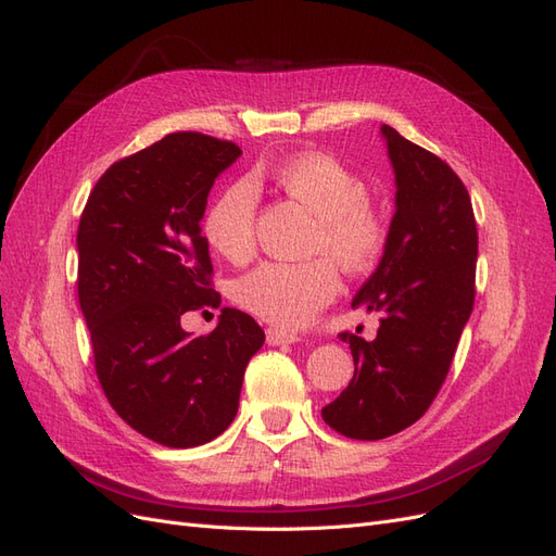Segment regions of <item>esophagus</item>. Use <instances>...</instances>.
Masks as SVG:
<instances>
[{
    "label": "esophagus",
    "mask_w": 556,
    "mask_h": 556,
    "mask_svg": "<svg viewBox=\"0 0 556 556\" xmlns=\"http://www.w3.org/2000/svg\"><path fill=\"white\" fill-rule=\"evenodd\" d=\"M300 340L298 332L283 330V328H267V344H295Z\"/></svg>",
    "instance_id": "obj_1"
}]
</instances>
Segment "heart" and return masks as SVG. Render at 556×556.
Segmentation results:
<instances>
[{
  "instance_id": "b5f03b06",
  "label": "heart",
  "mask_w": 556,
  "mask_h": 556,
  "mask_svg": "<svg viewBox=\"0 0 556 556\" xmlns=\"http://www.w3.org/2000/svg\"><path fill=\"white\" fill-rule=\"evenodd\" d=\"M277 188L319 218L316 251H328L342 267L368 269L384 249L387 226L368 204V186L326 153L291 157L267 172ZM256 188L240 179L226 186L202 220L210 247L230 263H244L256 249ZM340 291L330 258L305 263L267 261L235 283V300L265 321L305 326Z\"/></svg>"
}]
</instances>
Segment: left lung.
<instances>
[{
	"label": "left lung",
	"instance_id": "left-lung-1",
	"mask_svg": "<svg viewBox=\"0 0 556 556\" xmlns=\"http://www.w3.org/2000/svg\"><path fill=\"white\" fill-rule=\"evenodd\" d=\"M395 174V214L382 261L352 307L379 314L377 338L340 332L354 379L321 409L324 421L354 440H382L431 407L470 319L478 226L454 169L391 125L379 128Z\"/></svg>",
	"mask_w": 556,
	"mask_h": 556
}]
</instances>
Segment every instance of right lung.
I'll return each mask as SVG.
<instances>
[{
  "label": "right lung",
  "instance_id": "add662e5",
  "mask_svg": "<svg viewBox=\"0 0 556 556\" xmlns=\"http://www.w3.org/2000/svg\"><path fill=\"white\" fill-rule=\"evenodd\" d=\"M240 155L232 141L167 135L111 165L78 224V303L102 391L125 424L165 447L226 431L265 342L232 307L210 336L181 328L186 312L220 305L200 220L216 177Z\"/></svg>",
  "mask_w": 556,
  "mask_h": 556
}]
</instances>
